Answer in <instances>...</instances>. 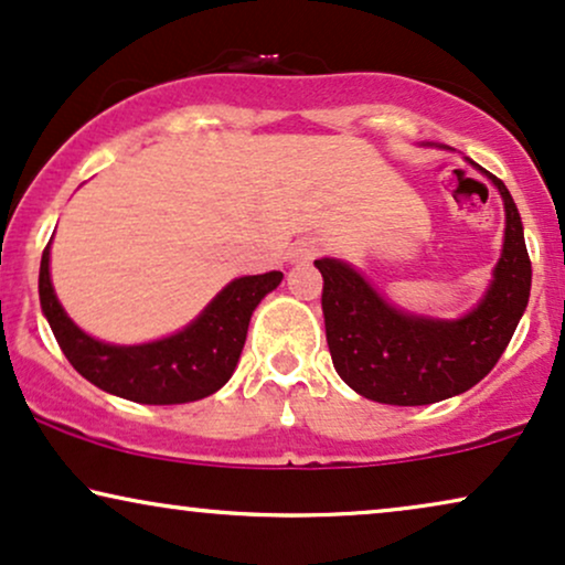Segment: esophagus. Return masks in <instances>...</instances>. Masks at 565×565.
Masks as SVG:
<instances>
[{
  "mask_svg": "<svg viewBox=\"0 0 565 565\" xmlns=\"http://www.w3.org/2000/svg\"><path fill=\"white\" fill-rule=\"evenodd\" d=\"M320 249H323V242L316 239V237L297 239L295 245H291V249H289V260L291 263H310L312 258H318Z\"/></svg>",
  "mask_w": 565,
  "mask_h": 565,
  "instance_id": "34e87169",
  "label": "esophagus"
}]
</instances>
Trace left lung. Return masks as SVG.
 Masks as SVG:
<instances>
[{
    "label": "left lung",
    "instance_id": "obj_1",
    "mask_svg": "<svg viewBox=\"0 0 565 565\" xmlns=\"http://www.w3.org/2000/svg\"><path fill=\"white\" fill-rule=\"evenodd\" d=\"M480 169L503 198L505 232L501 258L467 316L440 320L398 310L360 270L320 258L326 339L335 373L349 388L377 404L423 406L459 396L495 367L516 331L532 289L524 226L505 184Z\"/></svg>",
    "mask_w": 565,
    "mask_h": 565
}]
</instances>
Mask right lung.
Listing matches in <instances>:
<instances>
[{
	"mask_svg": "<svg viewBox=\"0 0 565 565\" xmlns=\"http://www.w3.org/2000/svg\"><path fill=\"white\" fill-rule=\"evenodd\" d=\"M49 249L52 242L41 255L39 297L56 344L85 381L138 404H188L216 394L237 367L253 310L284 278L281 270L234 278L182 331L122 347L93 339L64 312L49 274Z\"/></svg>",
	"mask_w": 565,
	"mask_h": 565,
	"instance_id": "right-lung-1",
	"label": "right lung"
}]
</instances>
